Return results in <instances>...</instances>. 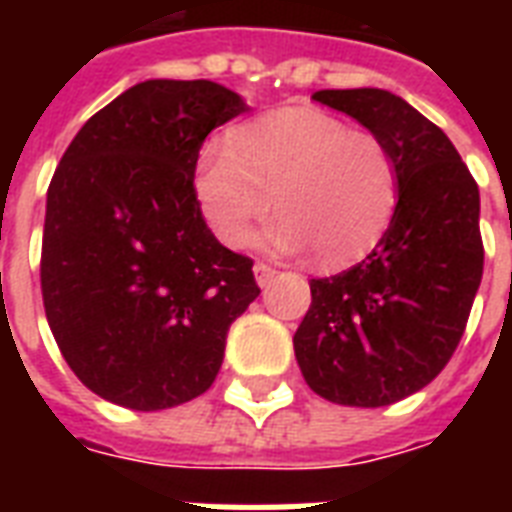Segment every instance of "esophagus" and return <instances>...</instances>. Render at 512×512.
Instances as JSON below:
<instances>
[{
    "label": "esophagus",
    "mask_w": 512,
    "mask_h": 512,
    "mask_svg": "<svg viewBox=\"0 0 512 512\" xmlns=\"http://www.w3.org/2000/svg\"><path fill=\"white\" fill-rule=\"evenodd\" d=\"M273 276H276V268H273V265L260 263V260H257V263H255V279H257V284H260V287H268V284H271V281H273Z\"/></svg>",
    "instance_id": "esophagus-1"
}]
</instances>
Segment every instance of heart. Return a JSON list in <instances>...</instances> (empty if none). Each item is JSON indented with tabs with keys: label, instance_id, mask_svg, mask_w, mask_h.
I'll use <instances>...</instances> for the list:
<instances>
[{
	"label": "heart",
	"instance_id": "heart-1",
	"mask_svg": "<svg viewBox=\"0 0 512 512\" xmlns=\"http://www.w3.org/2000/svg\"><path fill=\"white\" fill-rule=\"evenodd\" d=\"M193 193L225 247H244L273 204L281 217L265 233L268 247H311L321 265L337 268L388 233L401 175L380 135L316 108H279L239 124L225 151L201 154Z\"/></svg>",
	"mask_w": 512,
	"mask_h": 512
}]
</instances>
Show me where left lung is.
<instances>
[{
  "mask_svg": "<svg viewBox=\"0 0 512 512\" xmlns=\"http://www.w3.org/2000/svg\"><path fill=\"white\" fill-rule=\"evenodd\" d=\"M396 156L401 196L388 233L348 271L311 279L295 356L313 393L388 406L436 380L457 350L484 273L478 185L444 130L388 90H321Z\"/></svg>",
  "mask_w": 512,
  "mask_h": 512,
  "instance_id": "1",
  "label": "left lung"
}]
</instances>
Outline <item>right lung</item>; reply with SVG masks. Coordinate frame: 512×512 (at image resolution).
Returning <instances> with one entry per match:
<instances>
[{
	"mask_svg": "<svg viewBox=\"0 0 512 512\" xmlns=\"http://www.w3.org/2000/svg\"><path fill=\"white\" fill-rule=\"evenodd\" d=\"M244 111L223 84L148 79L100 108L52 175L44 313L71 372L111 404L201 396L260 295L252 260L215 239L193 193L201 143Z\"/></svg>",
	"mask_w": 512,
	"mask_h": 512,
	"instance_id": "obj_1",
	"label": "right lung"
}]
</instances>
